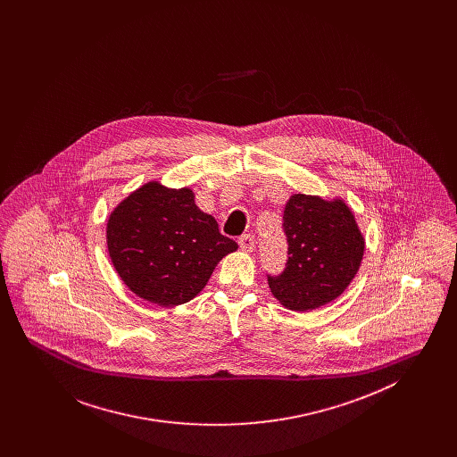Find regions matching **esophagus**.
Listing matches in <instances>:
<instances>
[{"label": "esophagus", "mask_w": 457, "mask_h": 457, "mask_svg": "<svg viewBox=\"0 0 457 457\" xmlns=\"http://www.w3.org/2000/svg\"><path fill=\"white\" fill-rule=\"evenodd\" d=\"M238 243L239 248H241L243 252H246V253L253 252V248H255V238H253L252 235H243V237L238 239Z\"/></svg>", "instance_id": "esophagus-1"}]
</instances>
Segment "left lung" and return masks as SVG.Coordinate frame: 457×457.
<instances>
[{"label": "left lung", "mask_w": 457, "mask_h": 457, "mask_svg": "<svg viewBox=\"0 0 457 457\" xmlns=\"http://www.w3.org/2000/svg\"><path fill=\"white\" fill-rule=\"evenodd\" d=\"M287 262L283 274L269 276L279 303L310 312L341 296L365 253V238L348 204L336 198L293 194L284 207Z\"/></svg>", "instance_id": "obj_1"}]
</instances>
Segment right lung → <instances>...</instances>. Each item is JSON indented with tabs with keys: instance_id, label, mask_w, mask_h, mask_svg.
Listing matches in <instances>:
<instances>
[{
	"instance_id": "add662e5",
	"label": "right lung",
	"mask_w": 457,
	"mask_h": 457,
	"mask_svg": "<svg viewBox=\"0 0 457 457\" xmlns=\"http://www.w3.org/2000/svg\"><path fill=\"white\" fill-rule=\"evenodd\" d=\"M109 259L138 298L161 306L194 300L216 265L238 250L202 212L192 188L147 181L125 196L106 224Z\"/></svg>"
}]
</instances>
